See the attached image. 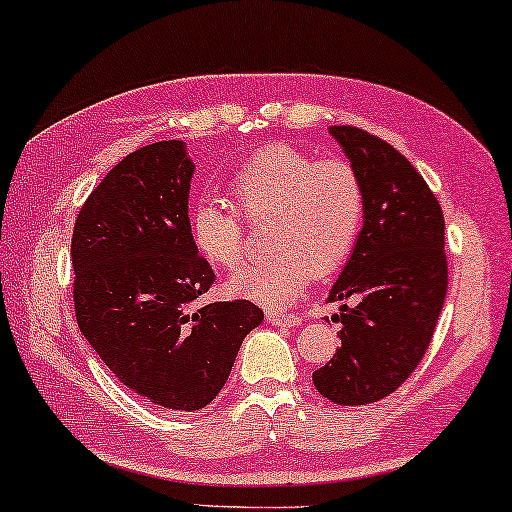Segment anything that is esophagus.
I'll return each instance as SVG.
<instances>
[{
	"label": "esophagus",
	"mask_w": 512,
	"mask_h": 512,
	"mask_svg": "<svg viewBox=\"0 0 512 512\" xmlns=\"http://www.w3.org/2000/svg\"><path fill=\"white\" fill-rule=\"evenodd\" d=\"M265 318H267V322H272V325H281V327H295L302 322V318L295 316V313L272 311V309L265 311Z\"/></svg>",
	"instance_id": "esophagus-1"
}]
</instances>
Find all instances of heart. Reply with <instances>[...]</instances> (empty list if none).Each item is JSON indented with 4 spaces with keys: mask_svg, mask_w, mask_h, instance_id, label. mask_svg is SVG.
<instances>
[{
    "mask_svg": "<svg viewBox=\"0 0 512 512\" xmlns=\"http://www.w3.org/2000/svg\"><path fill=\"white\" fill-rule=\"evenodd\" d=\"M231 201L251 222L272 217L261 261L242 263L229 290L263 306H286L316 277L348 261L364 226L366 194L357 169L345 160H316L286 144L249 155L235 171ZM190 238L215 267H233L245 254V222L231 206L210 196L190 208Z\"/></svg>",
    "mask_w": 512,
    "mask_h": 512,
    "instance_id": "1",
    "label": "heart"
}]
</instances>
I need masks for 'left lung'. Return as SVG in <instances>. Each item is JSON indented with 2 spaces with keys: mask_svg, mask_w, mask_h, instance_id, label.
Listing matches in <instances>:
<instances>
[{
  "mask_svg": "<svg viewBox=\"0 0 512 512\" xmlns=\"http://www.w3.org/2000/svg\"><path fill=\"white\" fill-rule=\"evenodd\" d=\"M364 183L359 240L329 300L341 306V348L313 373L336 405H368L396 391L426 355L442 313L448 267L442 206L410 160L352 125L329 128Z\"/></svg>",
  "mask_w": 512,
  "mask_h": 512,
  "instance_id": "obj_1",
  "label": "left lung"
}]
</instances>
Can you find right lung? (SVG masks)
<instances>
[{
	"label": "right lung",
	"mask_w": 512,
	"mask_h": 512,
	"mask_svg": "<svg viewBox=\"0 0 512 512\" xmlns=\"http://www.w3.org/2000/svg\"><path fill=\"white\" fill-rule=\"evenodd\" d=\"M194 162L185 141H157L116 164L73 231L75 316L125 387L167 410L206 407L263 322L249 300L196 306L215 272L187 224Z\"/></svg>",
	"instance_id": "right-lung-1"
}]
</instances>
